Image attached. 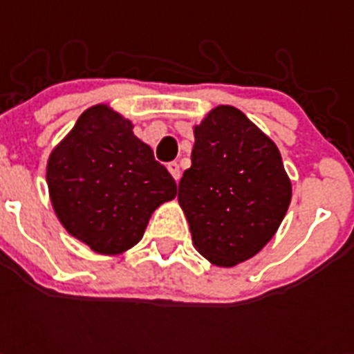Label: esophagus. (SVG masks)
I'll return each mask as SVG.
<instances>
[{
  "label": "esophagus",
  "mask_w": 354,
  "mask_h": 354,
  "mask_svg": "<svg viewBox=\"0 0 354 354\" xmlns=\"http://www.w3.org/2000/svg\"><path fill=\"white\" fill-rule=\"evenodd\" d=\"M167 169H169V172H171L172 174V178H174V180H180V165H178L176 161H172V163H169V165H167Z\"/></svg>",
  "instance_id": "34e87169"
}]
</instances>
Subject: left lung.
I'll return each instance as SVG.
<instances>
[{
    "instance_id": "left-lung-1",
    "label": "left lung",
    "mask_w": 354,
    "mask_h": 354,
    "mask_svg": "<svg viewBox=\"0 0 354 354\" xmlns=\"http://www.w3.org/2000/svg\"><path fill=\"white\" fill-rule=\"evenodd\" d=\"M292 183L279 149L233 106L194 127L191 169L178 185L193 244L209 263L235 266L259 253L285 218Z\"/></svg>"
}]
</instances>
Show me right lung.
Segmentation results:
<instances>
[{"label":"right lung","mask_w":354,"mask_h":354,"mask_svg":"<svg viewBox=\"0 0 354 354\" xmlns=\"http://www.w3.org/2000/svg\"><path fill=\"white\" fill-rule=\"evenodd\" d=\"M132 128L108 104H97L47 160L55 215L69 235L102 255L136 246L150 215L176 196L174 178Z\"/></svg>","instance_id":"obj_1"}]
</instances>
